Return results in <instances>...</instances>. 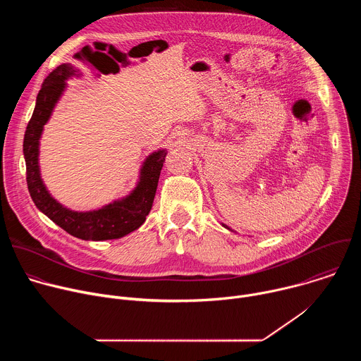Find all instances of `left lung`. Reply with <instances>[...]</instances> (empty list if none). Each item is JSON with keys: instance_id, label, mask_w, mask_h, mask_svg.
I'll list each match as a JSON object with an SVG mask.
<instances>
[{"instance_id": "obj_1", "label": "left lung", "mask_w": 361, "mask_h": 361, "mask_svg": "<svg viewBox=\"0 0 361 361\" xmlns=\"http://www.w3.org/2000/svg\"><path fill=\"white\" fill-rule=\"evenodd\" d=\"M223 226H224V227H226V228H227V230H230V231H233V230H231V228H230V227H227V226H226V224H223Z\"/></svg>"}]
</instances>
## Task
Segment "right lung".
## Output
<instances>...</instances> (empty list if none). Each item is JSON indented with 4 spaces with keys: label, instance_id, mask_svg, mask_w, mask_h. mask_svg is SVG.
Returning a JSON list of instances; mask_svg holds the SVG:
<instances>
[{
    "label": "right lung",
    "instance_id": "add662e5",
    "mask_svg": "<svg viewBox=\"0 0 361 361\" xmlns=\"http://www.w3.org/2000/svg\"><path fill=\"white\" fill-rule=\"evenodd\" d=\"M74 75H80L74 66H59L44 80L37 95L35 109L27 126L23 144L28 191L37 209L68 234L92 241L121 238L137 230L145 221L157 191L167 149L154 151L145 159L137 187L127 197L94 212L80 213L66 209L54 197H51L44 185L39 174L38 154L44 126L49 120L51 113L67 87L66 81Z\"/></svg>",
    "mask_w": 361,
    "mask_h": 361
}]
</instances>
